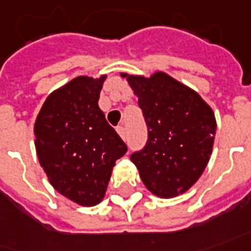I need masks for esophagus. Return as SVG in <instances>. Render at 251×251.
I'll return each instance as SVG.
<instances>
[{
    "label": "esophagus",
    "instance_id": "1",
    "mask_svg": "<svg viewBox=\"0 0 251 251\" xmlns=\"http://www.w3.org/2000/svg\"><path fill=\"white\" fill-rule=\"evenodd\" d=\"M117 132H118V134L121 136V139H126V130L124 126H118V127H117Z\"/></svg>",
    "mask_w": 251,
    "mask_h": 251
}]
</instances>
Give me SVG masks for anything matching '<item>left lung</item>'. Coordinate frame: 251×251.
<instances>
[{
	"mask_svg": "<svg viewBox=\"0 0 251 251\" xmlns=\"http://www.w3.org/2000/svg\"><path fill=\"white\" fill-rule=\"evenodd\" d=\"M121 76L139 97L148 127L146 147L130 159L151 194L178 197L197 183L209 163L217 129L214 112L198 92L163 71Z\"/></svg>",
	"mask_w": 251,
	"mask_h": 251,
	"instance_id": "left-lung-1",
	"label": "left lung"
}]
</instances>
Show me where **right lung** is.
Returning a JSON list of instances; mask_svg holds the SVG:
<instances>
[{"label":"right lung","instance_id":"add662e5","mask_svg":"<svg viewBox=\"0 0 251 251\" xmlns=\"http://www.w3.org/2000/svg\"><path fill=\"white\" fill-rule=\"evenodd\" d=\"M107 75H79L53 90L34 124L35 151L48 180L79 206L103 201L115 161L127 151L99 107Z\"/></svg>","mask_w":251,"mask_h":251}]
</instances>
